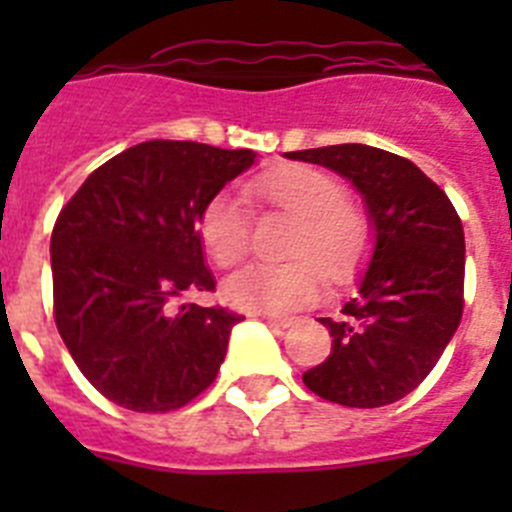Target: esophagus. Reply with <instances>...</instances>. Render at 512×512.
Listing matches in <instances>:
<instances>
[{
  "label": "esophagus",
  "instance_id": "esophagus-1",
  "mask_svg": "<svg viewBox=\"0 0 512 512\" xmlns=\"http://www.w3.org/2000/svg\"><path fill=\"white\" fill-rule=\"evenodd\" d=\"M261 320H266L269 325H277V328H289L292 325V318L287 315H271V312H259Z\"/></svg>",
  "mask_w": 512,
  "mask_h": 512
}]
</instances>
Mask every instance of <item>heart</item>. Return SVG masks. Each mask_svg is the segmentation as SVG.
Wrapping results in <instances>:
<instances>
[{
	"label": "heart",
	"instance_id": "obj_1",
	"mask_svg": "<svg viewBox=\"0 0 512 512\" xmlns=\"http://www.w3.org/2000/svg\"><path fill=\"white\" fill-rule=\"evenodd\" d=\"M253 200L297 217L289 253L302 259L289 264L243 266L225 287L233 307L248 312H289L312 305L323 292L324 264L330 277H343L359 261L366 246V220L346 202V189L336 176L307 164H282L261 171L246 184ZM197 233L207 256L220 269H230L251 246V212L241 194L217 192L197 217Z\"/></svg>",
	"mask_w": 512,
	"mask_h": 512
}]
</instances>
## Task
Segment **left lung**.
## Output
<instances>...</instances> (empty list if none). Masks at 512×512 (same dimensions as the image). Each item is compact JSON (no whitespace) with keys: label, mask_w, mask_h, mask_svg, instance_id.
Returning a JSON list of instances; mask_svg holds the SVG:
<instances>
[{"label":"left lung","mask_w":512,"mask_h":512,"mask_svg":"<svg viewBox=\"0 0 512 512\" xmlns=\"http://www.w3.org/2000/svg\"><path fill=\"white\" fill-rule=\"evenodd\" d=\"M364 194L377 228L372 264L341 315L320 318L333 346L302 374L310 392L346 408H382L418 387L464 312V228L454 205L413 161L382 148L292 151Z\"/></svg>","instance_id":"8db88e82"}]
</instances>
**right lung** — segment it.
Masks as SVG:
<instances>
[{
    "label": "right lung",
    "instance_id": "right-lung-1",
    "mask_svg": "<svg viewBox=\"0 0 512 512\" xmlns=\"http://www.w3.org/2000/svg\"><path fill=\"white\" fill-rule=\"evenodd\" d=\"M253 164L248 148L146 140L94 169L51 235L53 318L94 390L135 413H171L215 382L230 328L212 292L197 217Z\"/></svg>",
    "mask_w": 512,
    "mask_h": 512
}]
</instances>
